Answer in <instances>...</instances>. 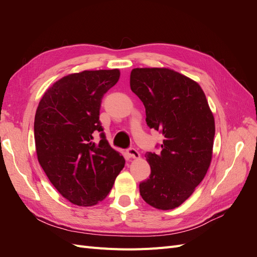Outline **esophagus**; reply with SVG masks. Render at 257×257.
Wrapping results in <instances>:
<instances>
[{
    "instance_id": "esophagus-1",
    "label": "esophagus",
    "mask_w": 257,
    "mask_h": 257,
    "mask_svg": "<svg viewBox=\"0 0 257 257\" xmlns=\"http://www.w3.org/2000/svg\"><path fill=\"white\" fill-rule=\"evenodd\" d=\"M127 154H128V157L132 158V159H139V158H141V154H139V152L136 149H134V148H130V149L127 150Z\"/></svg>"
}]
</instances>
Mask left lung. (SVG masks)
I'll return each instance as SVG.
<instances>
[{"mask_svg":"<svg viewBox=\"0 0 257 257\" xmlns=\"http://www.w3.org/2000/svg\"><path fill=\"white\" fill-rule=\"evenodd\" d=\"M130 85L145 105L148 126L164 138L160 154L145 155L151 174L139 192L154 208L175 209L192 195L211 163L213 113L200 85L174 69L134 68Z\"/></svg>","mask_w":257,"mask_h":257,"instance_id":"8db88e82","label":"left lung"}]
</instances>
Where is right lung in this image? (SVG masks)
<instances>
[{"label": "right lung", "mask_w": 257, "mask_h": 257, "mask_svg": "<svg viewBox=\"0 0 257 257\" xmlns=\"http://www.w3.org/2000/svg\"><path fill=\"white\" fill-rule=\"evenodd\" d=\"M120 71H82L62 77L46 90L36 109L34 138L37 160L49 181L72 204L89 207L109 194L125 160L102 132L99 109Z\"/></svg>", "instance_id": "1"}]
</instances>
